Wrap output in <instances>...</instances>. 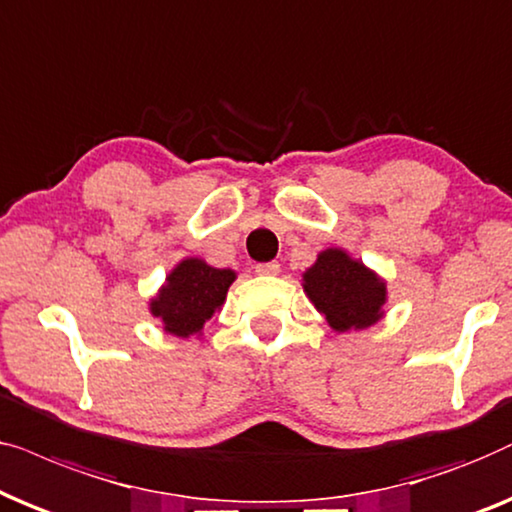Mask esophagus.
Segmentation results:
<instances>
[{
	"label": "esophagus",
	"mask_w": 512,
	"mask_h": 512,
	"mask_svg": "<svg viewBox=\"0 0 512 512\" xmlns=\"http://www.w3.org/2000/svg\"><path fill=\"white\" fill-rule=\"evenodd\" d=\"M255 271L260 276H276V274H281V264H278V262H262V264H257Z\"/></svg>",
	"instance_id": "obj_1"
}]
</instances>
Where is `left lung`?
Listing matches in <instances>:
<instances>
[{
  "label": "left lung",
  "instance_id": "1",
  "mask_svg": "<svg viewBox=\"0 0 512 512\" xmlns=\"http://www.w3.org/2000/svg\"><path fill=\"white\" fill-rule=\"evenodd\" d=\"M302 288L335 332L365 330L386 316V281L344 248L320 250Z\"/></svg>",
  "mask_w": 512,
  "mask_h": 512
}]
</instances>
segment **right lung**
<instances>
[{
	"mask_svg": "<svg viewBox=\"0 0 512 512\" xmlns=\"http://www.w3.org/2000/svg\"><path fill=\"white\" fill-rule=\"evenodd\" d=\"M234 281V269H217L201 257H185L168 271L166 281L149 299V313L166 335L203 337V327L222 311Z\"/></svg>",
	"mask_w": 512,
	"mask_h": 512,
	"instance_id": "add662e5",
	"label": "right lung"
}]
</instances>
